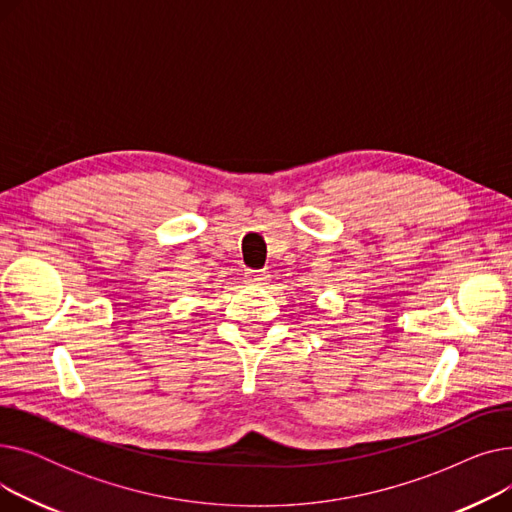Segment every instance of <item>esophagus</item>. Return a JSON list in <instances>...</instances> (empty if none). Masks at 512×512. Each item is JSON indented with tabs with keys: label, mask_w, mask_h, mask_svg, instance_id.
<instances>
[{
	"label": "esophagus",
	"mask_w": 512,
	"mask_h": 512,
	"mask_svg": "<svg viewBox=\"0 0 512 512\" xmlns=\"http://www.w3.org/2000/svg\"><path fill=\"white\" fill-rule=\"evenodd\" d=\"M247 280L251 284H263L265 282V272L263 270H249L247 272Z\"/></svg>",
	"instance_id": "obj_1"
}]
</instances>
